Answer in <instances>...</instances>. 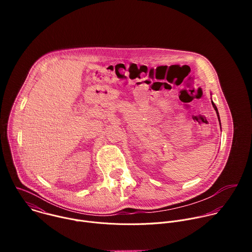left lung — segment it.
I'll return each instance as SVG.
<instances>
[{
	"label": "left lung",
	"mask_w": 252,
	"mask_h": 252,
	"mask_svg": "<svg viewBox=\"0 0 252 252\" xmlns=\"http://www.w3.org/2000/svg\"><path fill=\"white\" fill-rule=\"evenodd\" d=\"M211 102H212V105H213V107H214L215 112H217V115H218V117H219V121H220V114H219V111H218V107H217V105L214 104V102H213V101H211Z\"/></svg>",
	"instance_id": "obj_1"
}]
</instances>
